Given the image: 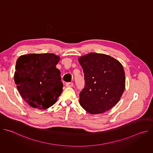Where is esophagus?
I'll use <instances>...</instances> for the list:
<instances>
[{
    "label": "esophagus",
    "mask_w": 153,
    "mask_h": 153,
    "mask_svg": "<svg viewBox=\"0 0 153 153\" xmlns=\"http://www.w3.org/2000/svg\"><path fill=\"white\" fill-rule=\"evenodd\" d=\"M65 86L67 87H73V82H67L65 83Z\"/></svg>",
    "instance_id": "1"
}]
</instances>
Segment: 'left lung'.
<instances>
[{"label":"left lung","mask_w":153,"mask_h":153,"mask_svg":"<svg viewBox=\"0 0 153 153\" xmlns=\"http://www.w3.org/2000/svg\"><path fill=\"white\" fill-rule=\"evenodd\" d=\"M85 86L80 93L81 106L91 114L103 113L115 106L125 88L122 63L105 54L90 53L80 56Z\"/></svg>","instance_id":"1"}]
</instances>
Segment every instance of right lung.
I'll list each match as a JSON object with an SVG mask.
<instances>
[{
    "label": "right lung",
    "mask_w": 153,
    "mask_h": 153,
    "mask_svg": "<svg viewBox=\"0 0 153 153\" xmlns=\"http://www.w3.org/2000/svg\"><path fill=\"white\" fill-rule=\"evenodd\" d=\"M60 57L53 53L20 56L16 62L14 82L20 96L29 105L46 110L53 105L63 91Z\"/></svg>",
    "instance_id": "right-lung-1"
}]
</instances>
